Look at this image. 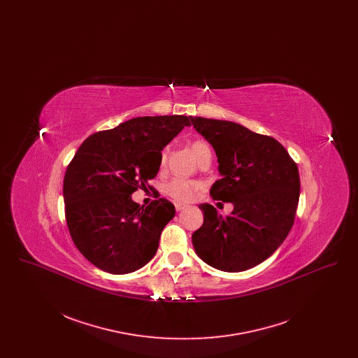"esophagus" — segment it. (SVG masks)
<instances>
[{"label":"esophagus","mask_w":358,"mask_h":358,"mask_svg":"<svg viewBox=\"0 0 358 358\" xmlns=\"http://www.w3.org/2000/svg\"><path fill=\"white\" fill-rule=\"evenodd\" d=\"M185 208H187V205L176 203V209H177V210H182V209H185Z\"/></svg>","instance_id":"esophagus-1"}]
</instances>
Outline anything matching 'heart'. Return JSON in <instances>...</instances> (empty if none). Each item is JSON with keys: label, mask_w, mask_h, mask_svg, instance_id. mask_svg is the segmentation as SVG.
I'll use <instances>...</instances> for the list:
<instances>
[{"label": "heart", "mask_w": 358, "mask_h": 358, "mask_svg": "<svg viewBox=\"0 0 358 358\" xmlns=\"http://www.w3.org/2000/svg\"><path fill=\"white\" fill-rule=\"evenodd\" d=\"M190 150L197 161H201L204 157L210 155V148L203 139L192 141ZM165 162H166V150H162V153L159 155V165L164 166ZM201 187H203V184L200 181L189 180L184 177H174L165 184L164 189H165V193L168 196H171L173 200L180 201V203H187V201H192L197 196V193Z\"/></svg>", "instance_id": "b5f03b06"}]
</instances>
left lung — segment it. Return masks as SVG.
Segmentation results:
<instances>
[{"mask_svg": "<svg viewBox=\"0 0 358 358\" xmlns=\"http://www.w3.org/2000/svg\"><path fill=\"white\" fill-rule=\"evenodd\" d=\"M189 118L217 155L222 178L210 187L212 199L234 204L225 217L200 205L204 222L192 235L194 251L217 270H250L289 235L299 201L298 166L273 136L229 120Z\"/></svg>", "mask_w": 358, "mask_h": 358, "instance_id": "1", "label": "left lung"}]
</instances>
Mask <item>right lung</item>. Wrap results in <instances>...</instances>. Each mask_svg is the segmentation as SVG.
<instances>
[{
	"label": "right lung",
	"mask_w": 358,
	"mask_h": 358,
	"mask_svg": "<svg viewBox=\"0 0 358 358\" xmlns=\"http://www.w3.org/2000/svg\"><path fill=\"white\" fill-rule=\"evenodd\" d=\"M190 118L139 117L88 136L69 162L63 196L69 235L88 262L115 275L143 267L157 252L174 205L131 200L159 171L161 150Z\"/></svg>",
	"instance_id": "right-lung-1"
}]
</instances>
